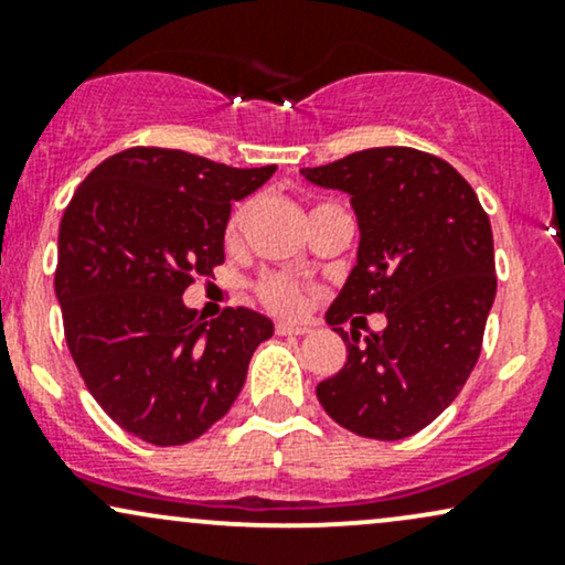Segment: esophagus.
<instances>
[{"instance_id":"34e87169","label":"esophagus","mask_w":565,"mask_h":565,"mask_svg":"<svg viewBox=\"0 0 565 565\" xmlns=\"http://www.w3.org/2000/svg\"><path fill=\"white\" fill-rule=\"evenodd\" d=\"M310 329L305 323H287V321H278L276 323V334L287 337V334H308Z\"/></svg>"}]
</instances>
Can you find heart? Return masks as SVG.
Listing matches in <instances>:
<instances>
[{"label": "heart", "instance_id": "heart-1", "mask_svg": "<svg viewBox=\"0 0 565 565\" xmlns=\"http://www.w3.org/2000/svg\"><path fill=\"white\" fill-rule=\"evenodd\" d=\"M319 206H323V204H319ZM246 217H249V204L236 206V210L231 212L228 225H225V238H228V242H236V238L242 236ZM255 295H257V300L265 305V308H270L274 313H284V316L297 313L305 302L302 287L287 274H263L255 281Z\"/></svg>", "mask_w": 565, "mask_h": 565}]
</instances>
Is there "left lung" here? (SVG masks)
Here are the masks:
<instances>
[{
	"label": "left lung",
	"mask_w": 565,
	"mask_h": 565,
	"mask_svg": "<svg viewBox=\"0 0 565 565\" xmlns=\"http://www.w3.org/2000/svg\"><path fill=\"white\" fill-rule=\"evenodd\" d=\"M300 172L345 191L361 231L359 260L327 310L348 361L316 395L355 436H414L457 398L481 355L497 295L489 215L449 161L417 148H366ZM369 312H385L388 327L359 347L341 323Z\"/></svg>",
	"instance_id": "obj_1"
}]
</instances>
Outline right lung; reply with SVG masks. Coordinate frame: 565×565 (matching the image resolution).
<instances>
[{
  "instance_id": "right-lung-1",
  "label": "right lung",
  "mask_w": 565,
  "mask_h": 565,
  "mask_svg": "<svg viewBox=\"0 0 565 565\" xmlns=\"http://www.w3.org/2000/svg\"><path fill=\"white\" fill-rule=\"evenodd\" d=\"M274 172L138 146L76 188L57 233L55 295L71 359L121 430L153 446L188 444L242 393L274 323L249 308L204 321L183 291L225 260L233 201Z\"/></svg>"
}]
</instances>
